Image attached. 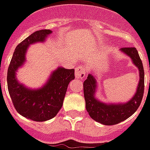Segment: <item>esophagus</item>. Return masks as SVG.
Returning <instances> with one entry per match:
<instances>
[{"label": "esophagus", "instance_id": "esophagus-1", "mask_svg": "<svg viewBox=\"0 0 150 150\" xmlns=\"http://www.w3.org/2000/svg\"><path fill=\"white\" fill-rule=\"evenodd\" d=\"M86 76V69L84 66L82 65H78L76 67L75 70V77L77 79H83Z\"/></svg>", "mask_w": 150, "mask_h": 150}]
</instances>
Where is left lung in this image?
Here are the masks:
<instances>
[{
	"label": "left lung",
	"instance_id": "1",
	"mask_svg": "<svg viewBox=\"0 0 150 150\" xmlns=\"http://www.w3.org/2000/svg\"><path fill=\"white\" fill-rule=\"evenodd\" d=\"M120 51L131 58L132 63L139 70L140 80L136 91L131 100L125 103H105L96 96L98 82L95 73H90L83 83L86 108L93 120L101 124L115 125L131 117L140 106L144 87V73L142 61L135 47L121 48Z\"/></svg>",
	"mask_w": 150,
	"mask_h": 150
}]
</instances>
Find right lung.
<instances>
[{
  "label": "right lung",
  "mask_w": 150,
  "mask_h": 150,
  "mask_svg": "<svg viewBox=\"0 0 150 150\" xmlns=\"http://www.w3.org/2000/svg\"><path fill=\"white\" fill-rule=\"evenodd\" d=\"M51 33V30H39L18 44L7 73L8 91L14 108L22 116L36 122L50 120L56 116L62 108L69 82L75 78L74 69L59 67L40 88H29L17 79L16 72L26 63V54L30 45L44 42Z\"/></svg>",
  "instance_id": "right-lung-1"
}]
</instances>
